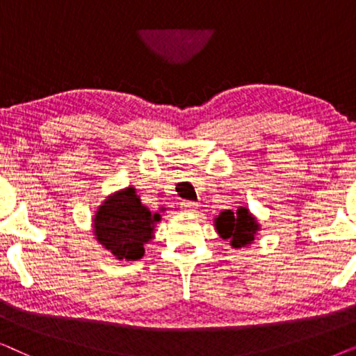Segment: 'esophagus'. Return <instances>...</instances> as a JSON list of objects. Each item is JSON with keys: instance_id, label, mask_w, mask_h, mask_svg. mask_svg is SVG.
Returning <instances> with one entry per match:
<instances>
[{"instance_id": "34e87169", "label": "esophagus", "mask_w": 356, "mask_h": 356, "mask_svg": "<svg viewBox=\"0 0 356 356\" xmlns=\"http://www.w3.org/2000/svg\"><path fill=\"white\" fill-rule=\"evenodd\" d=\"M199 204L197 202H193V201H183L179 204V207H181V211L184 212H194L197 209Z\"/></svg>"}]
</instances>
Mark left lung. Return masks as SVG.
Listing matches in <instances>:
<instances>
[{"label": "left lung", "mask_w": 356, "mask_h": 356, "mask_svg": "<svg viewBox=\"0 0 356 356\" xmlns=\"http://www.w3.org/2000/svg\"><path fill=\"white\" fill-rule=\"evenodd\" d=\"M216 228L223 240H230L233 248H245L254 241L259 223L246 207H238L236 212H220L216 218Z\"/></svg>", "instance_id": "obj_1"}]
</instances>
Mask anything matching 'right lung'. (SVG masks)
<instances>
[{
	"label": "right lung",
	"mask_w": 356,
	"mask_h": 356,
	"mask_svg": "<svg viewBox=\"0 0 356 356\" xmlns=\"http://www.w3.org/2000/svg\"><path fill=\"white\" fill-rule=\"evenodd\" d=\"M159 212L152 213L140 202L134 188H124L102 202L94 216L97 241L120 261H138L144 245L154 238Z\"/></svg>",
	"instance_id": "1"
}]
</instances>
